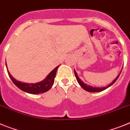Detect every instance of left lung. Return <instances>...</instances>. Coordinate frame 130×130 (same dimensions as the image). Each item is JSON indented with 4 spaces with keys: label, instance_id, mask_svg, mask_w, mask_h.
<instances>
[{
    "label": "left lung",
    "instance_id": "left-lung-1",
    "mask_svg": "<svg viewBox=\"0 0 130 130\" xmlns=\"http://www.w3.org/2000/svg\"><path fill=\"white\" fill-rule=\"evenodd\" d=\"M74 74H75V76H76V80H77L79 84L80 85V86L82 87V88L84 89V90H86V91H87V92H101V91H103V90H106V89L108 88L109 87H110V86H112V84H113L114 83L116 82V81H117V80L118 79V78L119 77L120 74V73H121V72H120V74L118 75V76H117V77L116 78H115V80H114L112 81L111 83H110V84H109V85H107V86H105V87L98 88V87H93V86H92L88 85V84H85V83L82 82L80 79V78L78 77L77 73H76V72L75 71V70H74Z\"/></svg>",
    "mask_w": 130,
    "mask_h": 130
}]
</instances>
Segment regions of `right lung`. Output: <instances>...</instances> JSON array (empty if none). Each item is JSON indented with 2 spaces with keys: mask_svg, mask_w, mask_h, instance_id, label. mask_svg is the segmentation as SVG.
Returning <instances> with one entry per match:
<instances>
[{
  "mask_svg": "<svg viewBox=\"0 0 130 130\" xmlns=\"http://www.w3.org/2000/svg\"><path fill=\"white\" fill-rule=\"evenodd\" d=\"M59 66V65L57 66L54 70H52L43 80L37 82L35 84H28V83H25V82H20V81L15 80L11 75L10 73H9L8 70V73L9 76L10 77L12 82H13V84H15L18 88H19L20 90H21L23 92H27V93H31V94H38V93H42L46 92L51 88L52 85L54 84V78L56 76V72H57ZM6 67H7V65H6Z\"/></svg>",
  "mask_w": 130,
  "mask_h": 130,
  "instance_id": "right-lung-1",
  "label": "right lung"
}]
</instances>
